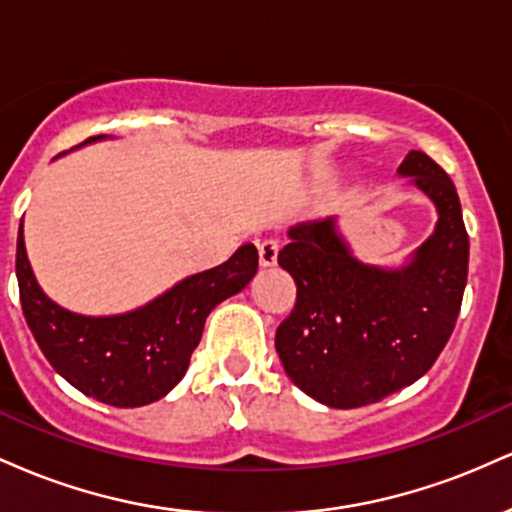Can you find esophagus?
I'll list each match as a JSON object with an SVG mask.
<instances>
[{
	"instance_id": "esophagus-1",
	"label": "esophagus",
	"mask_w": 512,
	"mask_h": 512,
	"mask_svg": "<svg viewBox=\"0 0 512 512\" xmlns=\"http://www.w3.org/2000/svg\"><path fill=\"white\" fill-rule=\"evenodd\" d=\"M257 250H260V264L262 267H274L276 264V255H279V243L276 240H262L260 245H257Z\"/></svg>"
}]
</instances>
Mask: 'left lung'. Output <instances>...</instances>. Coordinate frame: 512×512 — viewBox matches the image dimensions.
<instances>
[{"mask_svg":"<svg viewBox=\"0 0 512 512\" xmlns=\"http://www.w3.org/2000/svg\"><path fill=\"white\" fill-rule=\"evenodd\" d=\"M397 173L438 211L433 236L404 267L358 262L334 216L293 226L279 252L296 305L276 330V354L293 385L334 409L366 407L416 383L460 315L469 238L455 185L424 151H409Z\"/></svg>","mask_w":512,"mask_h":512,"instance_id":"left-lung-1","label":"left lung"}]
</instances>
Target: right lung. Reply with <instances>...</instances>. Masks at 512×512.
I'll return each instance as SVG.
<instances>
[{
    "mask_svg": "<svg viewBox=\"0 0 512 512\" xmlns=\"http://www.w3.org/2000/svg\"><path fill=\"white\" fill-rule=\"evenodd\" d=\"M98 139L105 134L84 144ZM255 272L257 248L245 243L228 262L187 276L142 308L91 317L45 296L28 262L23 223L16 240L21 308L40 351L76 390L122 409L156 402L180 383L211 310L243 291Z\"/></svg>",
    "mask_w": 512,
    "mask_h": 512,
    "instance_id": "add662e5",
    "label": "right lung"
}]
</instances>
